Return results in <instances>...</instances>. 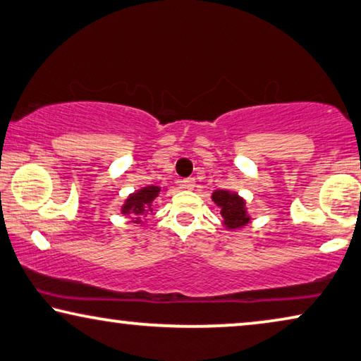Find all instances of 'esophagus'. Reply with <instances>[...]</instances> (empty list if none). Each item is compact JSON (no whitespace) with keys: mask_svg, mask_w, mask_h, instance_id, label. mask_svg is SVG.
<instances>
[{"mask_svg":"<svg viewBox=\"0 0 361 361\" xmlns=\"http://www.w3.org/2000/svg\"><path fill=\"white\" fill-rule=\"evenodd\" d=\"M193 187H195V179H193V177H187V179L182 180V189L192 190Z\"/></svg>","mask_w":361,"mask_h":361,"instance_id":"34e87169","label":"esophagus"}]
</instances>
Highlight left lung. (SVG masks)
<instances>
[{
	"instance_id": "obj_1",
	"label": "left lung",
	"mask_w": 361,
	"mask_h": 361,
	"mask_svg": "<svg viewBox=\"0 0 361 361\" xmlns=\"http://www.w3.org/2000/svg\"><path fill=\"white\" fill-rule=\"evenodd\" d=\"M212 200L219 208V215L223 218V228L228 231L241 229L250 223L247 203L238 192L219 189L212 193Z\"/></svg>"
}]
</instances>
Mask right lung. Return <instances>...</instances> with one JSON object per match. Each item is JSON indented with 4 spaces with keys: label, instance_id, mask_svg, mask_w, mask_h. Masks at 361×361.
<instances>
[{
    "label": "right lung",
    "instance_id": "obj_1",
    "mask_svg": "<svg viewBox=\"0 0 361 361\" xmlns=\"http://www.w3.org/2000/svg\"><path fill=\"white\" fill-rule=\"evenodd\" d=\"M163 190L159 185H146L142 189L135 190L133 193L125 198L122 207H120V213L122 215L132 216V223L135 224H145L148 213L153 210V202L154 198L159 195V192Z\"/></svg>",
    "mask_w": 361,
    "mask_h": 361
}]
</instances>
